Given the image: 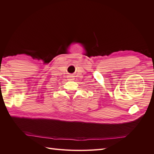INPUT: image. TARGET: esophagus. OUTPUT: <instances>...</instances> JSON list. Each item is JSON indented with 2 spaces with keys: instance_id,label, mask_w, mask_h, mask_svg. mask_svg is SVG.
Returning <instances> with one entry per match:
<instances>
[{
  "instance_id": "esophagus-1",
  "label": "esophagus",
  "mask_w": 154,
  "mask_h": 154,
  "mask_svg": "<svg viewBox=\"0 0 154 154\" xmlns=\"http://www.w3.org/2000/svg\"><path fill=\"white\" fill-rule=\"evenodd\" d=\"M69 78L70 80H73V78H74L73 76H70Z\"/></svg>"
}]
</instances>
